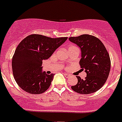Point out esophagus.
Here are the masks:
<instances>
[{"instance_id":"esophagus-1","label":"esophagus","mask_w":122,"mask_h":122,"mask_svg":"<svg viewBox=\"0 0 122 122\" xmlns=\"http://www.w3.org/2000/svg\"><path fill=\"white\" fill-rule=\"evenodd\" d=\"M63 74L64 75V76L66 77V78L69 77L70 76V75H69V74H66V73H64V74Z\"/></svg>"}]
</instances>
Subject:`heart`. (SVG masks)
Returning <instances> with one entry per match:
<instances>
[{"label": "heart", "instance_id": "obj_1", "mask_svg": "<svg viewBox=\"0 0 122 122\" xmlns=\"http://www.w3.org/2000/svg\"><path fill=\"white\" fill-rule=\"evenodd\" d=\"M77 48V47H76V46H74V45L69 46V48H68V50L70 49V48Z\"/></svg>", "mask_w": 122, "mask_h": 122}]
</instances>
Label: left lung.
Listing matches in <instances>:
<instances>
[{
	"mask_svg": "<svg viewBox=\"0 0 122 122\" xmlns=\"http://www.w3.org/2000/svg\"><path fill=\"white\" fill-rule=\"evenodd\" d=\"M69 40L80 48L79 64L87 74L85 79L76 76L77 83L71 88L80 94L96 92L105 84L110 71V58L106 48L100 40L92 35H82Z\"/></svg>",
	"mask_w": 122,
	"mask_h": 122,
	"instance_id": "obj_1",
	"label": "left lung"
}]
</instances>
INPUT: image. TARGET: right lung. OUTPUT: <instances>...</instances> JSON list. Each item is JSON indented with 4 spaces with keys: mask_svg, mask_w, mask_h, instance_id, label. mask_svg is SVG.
Here are the masks:
<instances>
[{
    "mask_svg": "<svg viewBox=\"0 0 122 122\" xmlns=\"http://www.w3.org/2000/svg\"><path fill=\"white\" fill-rule=\"evenodd\" d=\"M67 39L31 35L21 41L12 57V67L14 77L22 90L38 94L49 88L54 74L43 71V60L48 59Z\"/></svg>",
    "mask_w": 122,
    "mask_h": 122,
    "instance_id": "right-lung-1",
    "label": "right lung"
}]
</instances>
